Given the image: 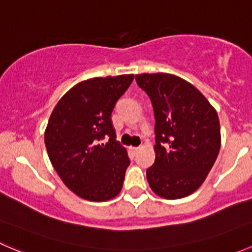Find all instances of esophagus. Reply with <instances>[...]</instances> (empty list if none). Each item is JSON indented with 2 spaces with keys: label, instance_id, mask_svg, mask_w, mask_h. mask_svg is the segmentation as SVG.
<instances>
[{
  "label": "esophagus",
  "instance_id": "esophagus-1",
  "mask_svg": "<svg viewBox=\"0 0 252 252\" xmlns=\"http://www.w3.org/2000/svg\"><path fill=\"white\" fill-rule=\"evenodd\" d=\"M130 151H131V154L135 155L136 152L139 151V147H130Z\"/></svg>",
  "mask_w": 252,
  "mask_h": 252
}]
</instances>
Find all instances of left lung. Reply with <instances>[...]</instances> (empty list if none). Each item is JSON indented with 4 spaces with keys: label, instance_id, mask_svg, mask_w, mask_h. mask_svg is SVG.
I'll use <instances>...</instances> for the list:
<instances>
[{
    "label": "left lung",
    "instance_id": "1",
    "mask_svg": "<svg viewBox=\"0 0 252 252\" xmlns=\"http://www.w3.org/2000/svg\"><path fill=\"white\" fill-rule=\"evenodd\" d=\"M155 114L154 164L146 169L152 191L182 199L204 183L220 147L217 112L188 81L166 73L135 75Z\"/></svg>",
    "mask_w": 252,
    "mask_h": 252
}]
</instances>
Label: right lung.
Returning <instances> with one entry per match:
<instances>
[{
	"label": "right lung",
	"instance_id": "add662e5",
	"mask_svg": "<svg viewBox=\"0 0 252 252\" xmlns=\"http://www.w3.org/2000/svg\"><path fill=\"white\" fill-rule=\"evenodd\" d=\"M134 75L93 78L70 89L56 105L45 131L50 161L78 196L90 201L116 197L130 164L117 141L112 112Z\"/></svg>",
	"mask_w": 252,
	"mask_h": 252
}]
</instances>
